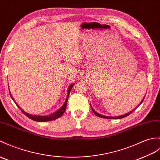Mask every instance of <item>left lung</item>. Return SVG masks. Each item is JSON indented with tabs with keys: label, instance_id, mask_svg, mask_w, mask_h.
<instances>
[{
	"label": "left lung",
	"instance_id": "1",
	"mask_svg": "<svg viewBox=\"0 0 160 160\" xmlns=\"http://www.w3.org/2000/svg\"><path fill=\"white\" fill-rule=\"evenodd\" d=\"M144 99V98H143V99L142 100V102H140V104H141V103H142V102H143ZM140 104H139V105H140ZM139 105H138V106H139ZM91 108H92V112H94V114L96 115V116H98V117H101V118H110V119H118V118H124V117H125L128 116V115H129V114H130L131 113H132V112H133V111H134V110H136V108H135L134 110H133L132 111H131V112H129V113L126 114L122 115V116H120V117H106V116H103V115L99 114H98L97 112H95V111L93 109H92V107H91Z\"/></svg>",
	"mask_w": 160,
	"mask_h": 160
}]
</instances>
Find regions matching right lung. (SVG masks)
Listing matches in <instances>:
<instances>
[{
  "instance_id": "obj_1",
  "label": "right lung",
  "mask_w": 160,
  "mask_h": 160,
  "mask_svg": "<svg viewBox=\"0 0 160 160\" xmlns=\"http://www.w3.org/2000/svg\"><path fill=\"white\" fill-rule=\"evenodd\" d=\"M73 86V84L70 85V87H69V90H68V96H67V99L65 100V102L64 103V105H63L62 106L60 110H58V111H57V112L52 114L50 115H49V116H43V117H42V116H37V115H32V114H30L28 113H27L26 112H24V111L22 110L18 106V105H17V103H16V102L14 101V99H13L12 95L10 94L11 95V98H12V99L13 100V102H15V103L18 106V107L19 108V109L22 111V112H23L26 116L28 117V118H31V119L35 121H39V122H45V121H52V120H55V119H57V118H58L59 117H61L62 116V114L65 112V111L66 110V106H67V103H68V98H69V92L70 91H71L72 88ZM10 93V92H9Z\"/></svg>"
}]
</instances>
